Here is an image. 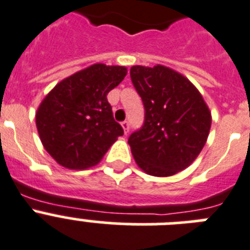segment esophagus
Listing matches in <instances>:
<instances>
[{"label":"esophagus","instance_id":"34e87169","mask_svg":"<svg viewBox=\"0 0 250 250\" xmlns=\"http://www.w3.org/2000/svg\"><path fill=\"white\" fill-rule=\"evenodd\" d=\"M122 127L125 129V133H128L129 131V122L128 121H123L122 122Z\"/></svg>","mask_w":250,"mask_h":250}]
</instances>
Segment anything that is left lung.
Segmentation results:
<instances>
[{
	"mask_svg": "<svg viewBox=\"0 0 250 250\" xmlns=\"http://www.w3.org/2000/svg\"><path fill=\"white\" fill-rule=\"evenodd\" d=\"M129 74L145 109L144 125L128 137L132 155L151 176L176 174L206 145L209 109L194 84L172 69L136 65Z\"/></svg>",
	"mask_w": 250,
	"mask_h": 250,
	"instance_id": "obj_1",
	"label": "left lung"
}]
</instances>
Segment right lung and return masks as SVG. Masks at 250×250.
Listing matches in <instances>:
<instances>
[{
  "instance_id": "right-lung-1",
  "label": "right lung",
  "mask_w": 250,
  "mask_h": 250,
  "mask_svg": "<svg viewBox=\"0 0 250 250\" xmlns=\"http://www.w3.org/2000/svg\"><path fill=\"white\" fill-rule=\"evenodd\" d=\"M125 74V66L95 64L62 81L41 103L36 114L41 141L62 167H92L123 135L106 95Z\"/></svg>"
}]
</instances>
